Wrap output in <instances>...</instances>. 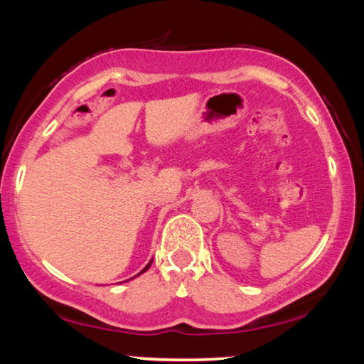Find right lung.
<instances>
[{
  "label": "right lung",
  "mask_w": 364,
  "mask_h": 364,
  "mask_svg": "<svg viewBox=\"0 0 364 364\" xmlns=\"http://www.w3.org/2000/svg\"><path fill=\"white\" fill-rule=\"evenodd\" d=\"M151 263H152V260H151L149 263H147V264H146V267H144L143 269H141V273H138L136 276H139V274H143V273H144V271H147V269H149V267H151Z\"/></svg>",
  "instance_id": "1"
}]
</instances>
